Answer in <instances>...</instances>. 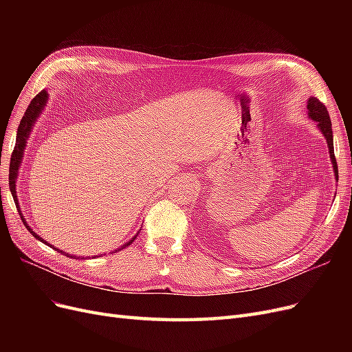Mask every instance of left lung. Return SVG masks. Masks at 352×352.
Here are the masks:
<instances>
[{
    "label": "left lung",
    "mask_w": 352,
    "mask_h": 352,
    "mask_svg": "<svg viewBox=\"0 0 352 352\" xmlns=\"http://www.w3.org/2000/svg\"><path fill=\"white\" fill-rule=\"evenodd\" d=\"M307 109H308V116H310L314 122H317L318 127H320V131L323 132V135L326 138L327 146H329V153H330V158H332V164H333V170H335V176L338 179L339 173H338V164H336V158H335V153H333L332 122H330V117H329L326 105L320 100L311 97L310 100H308Z\"/></svg>",
    "instance_id": "1"
}]
</instances>
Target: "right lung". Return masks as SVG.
Wrapping results in <instances>:
<instances>
[{"label":"right lung","instance_id":"1","mask_svg":"<svg viewBox=\"0 0 352 352\" xmlns=\"http://www.w3.org/2000/svg\"><path fill=\"white\" fill-rule=\"evenodd\" d=\"M47 100H48L47 91H41V92L36 95V97L30 101V104L28 105V109H26V111H25V116L22 117V120H20V124H19L17 136H16V145H14V150H13V154H12V160H10V175H8L10 189H12V194H13V198H14V201H16V204H17V197H16V179H17V172H19L20 162H22V157H23V148H25V145H26V140H28V136H29V132H30V129H32V126H34V123H35V120H36V117L39 116V113L42 111V109H44V105H45ZM17 208H19V206H17ZM22 220H23V223L26 225V221H25L23 216H22ZM26 229H28L36 239H39L41 242L47 243L41 236L35 235V232L32 230L28 225H26ZM138 233H140V232H138ZM135 238H136V236H135ZM135 238H132L129 242L124 243L123 247H122V250L126 248L127 245H131V243L135 241ZM51 247H52V245H51ZM58 251H60V250H58ZM60 252L65 254L63 251H60ZM116 252H117V250H116ZM66 255H69V254H66ZM70 257H72V258H76V255H70ZM78 258H80V257H78Z\"/></svg>","mask_w":352,"mask_h":352}]
</instances>
